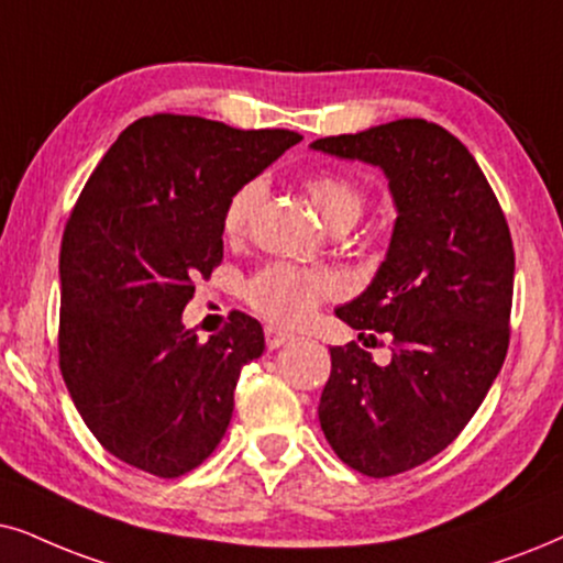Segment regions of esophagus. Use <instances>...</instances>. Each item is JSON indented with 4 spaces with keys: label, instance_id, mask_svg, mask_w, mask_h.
<instances>
[{
    "label": "esophagus",
    "instance_id": "esophagus-1",
    "mask_svg": "<svg viewBox=\"0 0 563 563\" xmlns=\"http://www.w3.org/2000/svg\"><path fill=\"white\" fill-rule=\"evenodd\" d=\"M265 340H267V347H273L275 351V347L290 343V340H294V334L277 330V327H265Z\"/></svg>",
    "mask_w": 563,
    "mask_h": 563
}]
</instances>
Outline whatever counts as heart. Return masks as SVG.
<instances>
[{
	"mask_svg": "<svg viewBox=\"0 0 563 563\" xmlns=\"http://www.w3.org/2000/svg\"><path fill=\"white\" fill-rule=\"evenodd\" d=\"M311 205L330 229L340 225H353L366 208L364 191L353 181L334 174H317L306 181ZM262 197V181H246L244 187L233 191L229 205L223 210V231L229 239H239L246 231L249 218L257 208ZM330 277L311 273V269L275 262V265L262 267L260 273L249 277L244 296L249 306L265 317L267 322L296 327L314 314L324 296L332 294Z\"/></svg>",
	"mask_w": 563,
	"mask_h": 563,
	"instance_id": "heart-1",
	"label": "heart"
}]
</instances>
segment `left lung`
<instances>
[{
	"mask_svg": "<svg viewBox=\"0 0 563 563\" xmlns=\"http://www.w3.org/2000/svg\"><path fill=\"white\" fill-rule=\"evenodd\" d=\"M387 176L395 229L361 296L334 309L353 330L393 338V361L330 347L319 400L330 446L353 471L387 478L450 446L501 372L515 249L494 189L462 142L426 119L311 142ZM368 332V338H374Z\"/></svg>",
	"mask_w": 563,
	"mask_h": 563,
	"instance_id": "1",
	"label": "left lung"
}]
</instances>
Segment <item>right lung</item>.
Here are the masks:
<instances>
[{
    "mask_svg": "<svg viewBox=\"0 0 563 563\" xmlns=\"http://www.w3.org/2000/svg\"><path fill=\"white\" fill-rule=\"evenodd\" d=\"M301 140L155 113L126 126L85 184L59 254V366L85 426L126 465L179 478L229 429L265 332L233 311L199 343L181 311L223 260L233 191Z\"/></svg>",
    "mask_w": 563,
    "mask_h": 563,
    "instance_id": "add662e5",
    "label": "right lung"
}]
</instances>
